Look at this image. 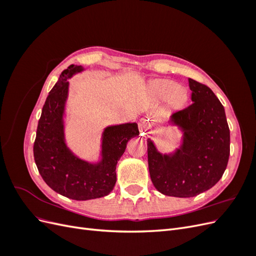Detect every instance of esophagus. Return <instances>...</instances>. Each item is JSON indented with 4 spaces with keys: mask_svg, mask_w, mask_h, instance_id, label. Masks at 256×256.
Here are the masks:
<instances>
[{
    "mask_svg": "<svg viewBox=\"0 0 256 256\" xmlns=\"http://www.w3.org/2000/svg\"><path fill=\"white\" fill-rule=\"evenodd\" d=\"M150 127H152V122L150 120H147V118H143L140 120V122H138V130H140L141 136H144L148 132Z\"/></svg>",
    "mask_w": 256,
    "mask_h": 256,
    "instance_id": "esophagus-1",
    "label": "esophagus"
}]
</instances>
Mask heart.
<instances>
[{"label":"heart","mask_w":256,"mask_h":256,"mask_svg":"<svg viewBox=\"0 0 256 256\" xmlns=\"http://www.w3.org/2000/svg\"><path fill=\"white\" fill-rule=\"evenodd\" d=\"M150 90L154 98L166 100L168 106L173 109H182L189 99L188 90L171 80H154L150 85Z\"/></svg>","instance_id":"1"}]
</instances>
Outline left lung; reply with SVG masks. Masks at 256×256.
Here are the masks:
<instances>
[{
  "instance_id": "left-lung-1",
  "label": "left lung",
  "mask_w": 256,
  "mask_h": 256,
  "mask_svg": "<svg viewBox=\"0 0 256 256\" xmlns=\"http://www.w3.org/2000/svg\"><path fill=\"white\" fill-rule=\"evenodd\" d=\"M193 104L174 113L168 124L182 132L173 152L161 154L147 140L152 182L162 194L192 198L212 188L226 171L230 129L220 100L206 85L189 79Z\"/></svg>"
}]
</instances>
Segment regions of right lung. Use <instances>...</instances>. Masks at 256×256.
Wrapping results in <instances>:
<instances>
[{
    "mask_svg": "<svg viewBox=\"0 0 256 256\" xmlns=\"http://www.w3.org/2000/svg\"><path fill=\"white\" fill-rule=\"evenodd\" d=\"M82 66L70 65L62 72L42 106L34 142V159L42 180L66 198L86 200L109 194L116 182V164L125 152L128 141L138 136L136 122L104 128L102 158L88 162L76 157L65 140L64 115L69 82Z\"/></svg>",
    "mask_w": 256,
    "mask_h": 256,
    "instance_id": "right-lung-1",
    "label": "right lung"
}]
</instances>
